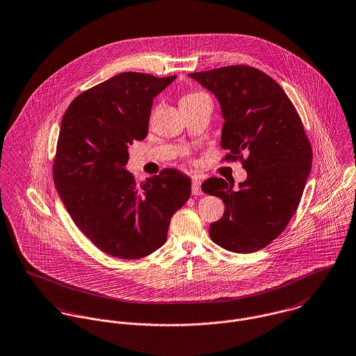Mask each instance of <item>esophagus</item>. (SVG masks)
<instances>
[{"mask_svg":"<svg viewBox=\"0 0 356 356\" xmlns=\"http://www.w3.org/2000/svg\"><path fill=\"white\" fill-rule=\"evenodd\" d=\"M192 195L193 196L203 195V192H202V181L199 178H193L192 179Z\"/></svg>","mask_w":356,"mask_h":356,"instance_id":"1","label":"esophagus"}]
</instances>
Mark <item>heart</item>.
Segmentation results:
<instances>
[{"label": "heart", "instance_id": "obj_1", "mask_svg": "<svg viewBox=\"0 0 356 356\" xmlns=\"http://www.w3.org/2000/svg\"><path fill=\"white\" fill-rule=\"evenodd\" d=\"M202 96H207V95H204V93H199V92H191V93H186V95L181 99V102L195 100V99H199V97H202Z\"/></svg>", "mask_w": 356, "mask_h": 356}]
</instances>
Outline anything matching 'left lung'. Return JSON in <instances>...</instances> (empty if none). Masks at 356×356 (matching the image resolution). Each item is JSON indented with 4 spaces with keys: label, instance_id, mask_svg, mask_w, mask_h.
<instances>
[{
    "label": "left lung",
    "instance_id": "8db88e82",
    "mask_svg": "<svg viewBox=\"0 0 356 356\" xmlns=\"http://www.w3.org/2000/svg\"><path fill=\"white\" fill-rule=\"evenodd\" d=\"M189 76L220 104L222 161L238 160L248 172L238 191L223 178L204 181V193L225 204L209 237L232 252L259 251L286 229L302 200L312 161L303 122L284 89L254 67L227 65Z\"/></svg>",
    "mask_w": 356,
    "mask_h": 356
}]
</instances>
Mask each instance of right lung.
Returning a JSON list of instances; mask_svg holds the SVG:
<instances>
[{
  "instance_id": "right-lung-1",
  "label": "right lung",
  "mask_w": 356,
  "mask_h": 356,
  "mask_svg": "<svg viewBox=\"0 0 356 356\" xmlns=\"http://www.w3.org/2000/svg\"><path fill=\"white\" fill-rule=\"evenodd\" d=\"M174 79L122 72L76 96L63 115L53 182L76 227L104 254H152L191 197V178L178 170L138 185L123 168L127 148L148 134L153 99Z\"/></svg>"
}]
</instances>
